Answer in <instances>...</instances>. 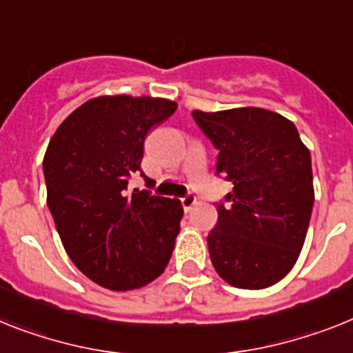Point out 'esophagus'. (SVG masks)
Segmentation results:
<instances>
[{
  "instance_id": "34e87169",
  "label": "esophagus",
  "mask_w": 353,
  "mask_h": 353,
  "mask_svg": "<svg viewBox=\"0 0 353 353\" xmlns=\"http://www.w3.org/2000/svg\"><path fill=\"white\" fill-rule=\"evenodd\" d=\"M195 203H197V197L192 194L185 195V197H181V204H183V208H185V212H190L192 208L195 206Z\"/></svg>"
}]
</instances>
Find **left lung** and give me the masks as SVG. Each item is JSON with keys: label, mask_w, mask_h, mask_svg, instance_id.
<instances>
[{"label": "left lung", "mask_w": 353, "mask_h": 353, "mask_svg": "<svg viewBox=\"0 0 353 353\" xmlns=\"http://www.w3.org/2000/svg\"><path fill=\"white\" fill-rule=\"evenodd\" d=\"M233 185L208 235L213 268L239 289L280 282L303 248L314 204L312 163L291 120L260 108L192 112Z\"/></svg>", "instance_id": "obj_1"}]
</instances>
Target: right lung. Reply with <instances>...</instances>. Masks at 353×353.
<instances>
[{
    "label": "right lung",
    "mask_w": 353,
    "mask_h": 353,
    "mask_svg": "<svg viewBox=\"0 0 353 353\" xmlns=\"http://www.w3.org/2000/svg\"><path fill=\"white\" fill-rule=\"evenodd\" d=\"M177 103L150 97H97L62 121L44 154L48 208L68 256L111 291L147 285L167 268L183 206L129 192L141 172L145 138Z\"/></svg>",
    "instance_id": "add662e5"
}]
</instances>
